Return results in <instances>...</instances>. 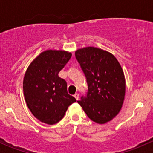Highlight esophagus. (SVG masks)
Here are the masks:
<instances>
[{
    "label": "esophagus",
    "instance_id": "1",
    "mask_svg": "<svg viewBox=\"0 0 153 153\" xmlns=\"http://www.w3.org/2000/svg\"><path fill=\"white\" fill-rule=\"evenodd\" d=\"M74 97H75V99H76L77 101H78V98H79V95H78V93H75V95H74Z\"/></svg>",
    "mask_w": 153,
    "mask_h": 153
}]
</instances>
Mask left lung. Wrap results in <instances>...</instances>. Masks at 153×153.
<instances>
[{
	"label": "left lung",
	"mask_w": 153,
	"mask_h": 153,
	"mask_svg": "<svg viewBox=\"0 0 153 153\" xmlns=\"http://www.w3.org/2000/svg\"><path fill=\"white\" fill-rule=\"evenodd\" d=\"M85 75L88 89L78 103L94 122L104 124L120 112L125 96L124 74L112 54L88 47L75 52Z\"/></svg>",
	"instance_id": "1"
}]
</instances>
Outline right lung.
Wrapping results in <instances>:
<instances>
[{
  "instance_id": "add662e5",
  "label": "right lung",
  "mask_w": 153,
  "mask_h": 153,
  "mask_svg": "<svg viewBox=\"0 0 153 153\" xmlns=\"http://www.w3.org/2000/svg\"><path fill=\"white\" fill-rule=\"evenodd\" d=\"M72 57L63 50H47L33 60L23 82L25 101L32 115L41 122L55 124L76 99L67 92V82L58 76Z\"/></svg>"
}]
</instances>
